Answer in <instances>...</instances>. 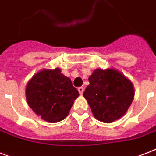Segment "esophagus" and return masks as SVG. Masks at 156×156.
<instances>
[{"instance_id": "34e87169", "label": "esophagus", "mask_w": 156, "mask_h": 156, "mask_svg": "<svg viewBox=\"0 0 156 156\" xmlns=\"http://www.w3.org/2000/svg\"><path fill=\"white\" fill-rule=\"evenodd\" d=\"M78 92H79V94H83V91H84V88H83L82 87H78Z\"/></svg>"}]
</instances>
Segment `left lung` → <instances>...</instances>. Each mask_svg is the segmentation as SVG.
<instances>
[{
  "label": "left lung",
  "mask_w": 156,
  "mask_h": 156,
  "mask_svg": "<svg viewBox=\"0 0 156 156\" xmlns=\"http://www.w3.org/2000/svg\"><path fill=\"white\" fill-rule=\"evenodd\" d=\"M89 82L83 96L95 119L110 123L126 113L135 93L132 83L123 74L113 69H97Z\"/></svg>",
  "instance_id": "left-lung-1"
}]
</instances>
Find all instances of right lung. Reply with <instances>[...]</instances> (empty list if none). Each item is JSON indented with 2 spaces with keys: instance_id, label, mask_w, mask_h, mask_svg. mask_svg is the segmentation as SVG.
<instances>
[{
  "instance_id": "right-lung-1",
  "label": "right lung",
  "mask_w": 156,
  "mask_h": 156,
  "mask_svg": "<svg viewBox=\"0 0 156 156\" xmlns=\"http://www.w3.org/2000/svg\"><path fill=\"white\" fill-rule=\"evenodd\" d=\"M25 95L30 108L42 119L58 122L69 114L79 96L71 80L61 69H43L28 82Z\"/></svg>"
}]
</instances>
